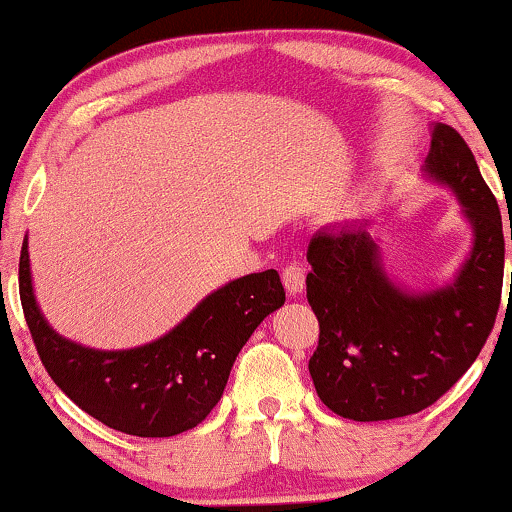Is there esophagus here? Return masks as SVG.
Segmentation results:
<instances>
[{
	"instance_id": "1",
	"label": "esophagus",
	"mask_w": 512,
	"mask_h": 512,
	"mask_svg": "<svg viewBox=\"0 0 512 512\" xmlns=\"http://www.w3.org/2000/svg\"><path fill=\"white\" fill-rule=\"evenodd\" d=\"M281 279H283V286H286V291L291 293V295L303 293V288H305V269L300 267V264H295V262L288 264V267L283 269Z\"/></svg>"
}]
</instances>
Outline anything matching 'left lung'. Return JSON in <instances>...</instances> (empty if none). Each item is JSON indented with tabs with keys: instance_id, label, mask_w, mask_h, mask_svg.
Instances as JSON below:
<instances>
[{
	"instance_id": "8db88e82",
	"label": "left lung",
	"mask_w": 512,
	"mask_h": 512,
	"mask_svg": "<svg viewBox=\"0 0 512 512\" xmlns=\"http://www.w3.org/2000/svg\"><path fill=\"white\" fill-rule=\"evenodd\" d=\"M422 174L451 190L472 229L451 281L400 286L367 224L317 231L307 250V300L319 319L310 374L326 408L355 422L396 420L439 400L477 360L501 305V212L455 128L432 123Z\"/></svg>"
}]
</instances>
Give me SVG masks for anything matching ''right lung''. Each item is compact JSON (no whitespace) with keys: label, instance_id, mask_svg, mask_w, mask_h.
Segmentation results:
<instances>
[{"label":"right lung","instance_id":"right-lung-1","mask_svg":"<svg viewBox=\"0 0 512 512\" xmlns=\"http://www.w3.org/2000/svg\"><path fill=\"white\" fill-rule=\"evenodd\" d=\"M23 315L42 365L80 410L116 432L164 439L188 432L219 403L240 348L286 303L279 272L267 269L212 291L157 341L100 350L57 334L33 291L28 238L18 262Z\"/></svg>","mask_w":512,"mask_h":512}]
</instances>
